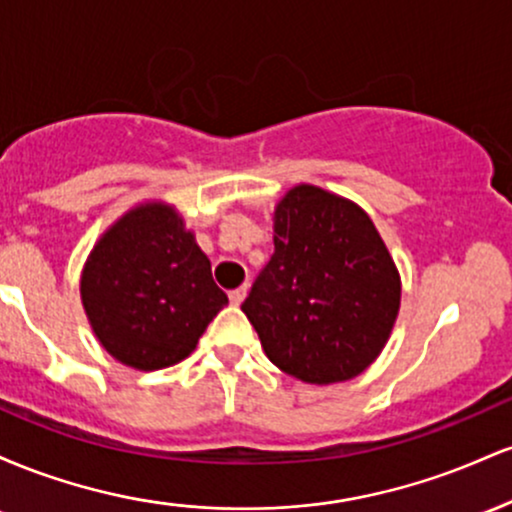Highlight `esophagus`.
<instances>
[{
	"instance_id": "esophagus-1",
	"label": "esophagus",
	"mask_w": 512,
	"mask_h": 512,
	"mask_svg": "<svg viewBox=\"0 0 512 512\" xmlns=\"http://www.w3.org/2000/svg\"><path fill=\"white\" fill-rule=\"evenodd\" d=\"M245 296H248V284L238 286V289H233L231 293H228V298H231L233 305H240L245 301Z\"/></svg>"
}]
</instances>
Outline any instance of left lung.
Segmentation results:
<instances>
[{"label": "left lung", "mask_w": 512, "mask_h": 512, "mask_svg": "<svg viewBox=\"0 0 512 512\" xmlns=\"http://www.w3.org/2000/svg\"><path fill=\"white\" fill-rule=\"evenodd\" d=\"M399 296V272L366 211L296 185L276 204L274 255L240 308L276 368L330 385L380 356Z\"/></svg>", "instance_id": "1"}]
</instances>
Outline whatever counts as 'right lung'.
<instances>
[{
	"label": "right lung",
	"instance_id": "1",
	"mask_svg": "<svg viewBox=\"0 0 512 512\" xmlns=\"http://www.w3.org/2000/svg\"><path fill=\"white\" fill-rule=\"evenodd\" d=\"M81 303L110 356L158 370L195 351L228 296L178 211L149 202L129 209L91 250Z\"/></svg>",
	"mask_w": 512,
	"mask_h": 512
}]
</instances>
